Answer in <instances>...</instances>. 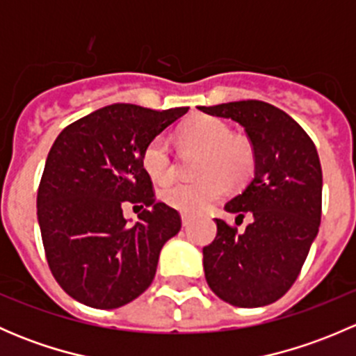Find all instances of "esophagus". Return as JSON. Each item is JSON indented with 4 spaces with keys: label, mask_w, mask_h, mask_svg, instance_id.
<instances>
[{
    "label": "esophagus",
    "mask_w": 356,
    "mask_h": 356,
    "mask_svg": "<svg viewBox=\"0 0 356 356\" xmlns=\"http://www.w3.org/2000/svg\"><path fill=\"white\" fill-rule=\"evenodd\" d=\"M181 218H182V225H184V227H188V225L191 224V217H189V215L184 213Z\"/></svg>",
    "instance_id": "obj_1"
}]
</instances>
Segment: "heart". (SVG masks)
Wrapping results in <instances>:
<instances>
[{"label": "heart", "mask_w": 356, "mask_h": 356, "mask_svg": "<svg viewBox=\"0 0 356 356\" xmlns=\"http://www.w3.org/2000/svg\"><path fill=\"white\" fill-rule=\"evenodd\" d=\"M182 139L193 148L203 152L200 158L196 182H172L161 189L160 196L168 207L184 213H200L227 193L231 184H243L254 168L253 146L243 138L232 136L224 120L210 115L191 118L181 131ZM143 168L156 182H165L174 175L175 165L170 143L165 136H156L143 152Z\"/></svg>", "instance_id": "obj_1"}]
</instances>
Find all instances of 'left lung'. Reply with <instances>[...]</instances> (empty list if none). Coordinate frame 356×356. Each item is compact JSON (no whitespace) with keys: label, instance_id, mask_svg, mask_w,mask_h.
Here are the masks:
<instances>
[{"label":"left lung","instance_id":"left-lung-1","mask_svg":"<svg viewBox=\"0 0 356 356\" xmlns=\"http://www.w3.org/2000/svg\"><path fill=\"white\" fill-rule=\"evenodd\" d=\"M203 113L243 125L254 152V174L225 210L253 215L243 232L217 222L203 248L210 289L241 308L265 307L284 296L300 275L322 213V168L310 136L286 111L258 99L200 106Z\"/></svg>","mask_w":356,"mask_h":356}]
</instances>
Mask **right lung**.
<instances>
[{
	"mask_svg": "<svg viewBox=\"0 0 356 356\" xmlns=\"http://www.w3.org/2000/svg\"><path fill=\"white\" fill-rule=\"evenodd\" d=\"M188 110L115 103L55 139L38 189V222L49 270L74 300L111 310L153 282L161 248L181 231V215L156 203L141 158ZM127 202L149 207L132 226L121 210Z\"/></svg>",
	"mask_w": 356,
	"mask_h": 356,
	"instance_id": "right-lung-1",
	"label": "right lung"
}]
</instances>
